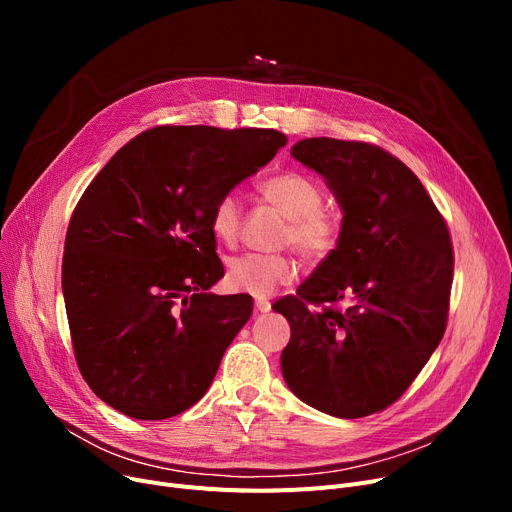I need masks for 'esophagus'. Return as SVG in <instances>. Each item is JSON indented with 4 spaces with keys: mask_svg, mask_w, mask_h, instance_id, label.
Returning <instances> with one entry per match:
<instances>
[{
    "mask_svg": "<svg viewBox=\"0 0 512 512\" xmlns=\"http://www.w3.org/2000/svg\"><path fill=\"white\" fill-rule=\"evenodd\" d=\"M270 309H272V303L267 299H257L255 301V311L257 313H270Z\"/></svg>",
    "mask_w": 512,
    "mask_h": 512,
    "instance_id": "esophagus-1",
    "label": "esophagus"
}]
</instances>
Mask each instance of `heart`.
I'll return each mask as SVG.
<instances>
[{
  "label": "heart",
  "instance_id": "b5f03b06",
  "mask_svg": "<svg viewBox=\"0 0 512 512\" xmlns=\"http://www.w3.org/2000/svg\"><path fill=\"white\" fill-rule=\"evenodd\" d=\"M261 195L276 205L286 218V245L297 247L309 257H321L334 249L340 220L324 207L321 186L299 172H282L267 178L259 186ZM240 201L236 193H224L213 203L209 213V228L215 240L224 247H234L240 234ZM299 276V265L288 255H245L228 265L226 280L232 290L265 299L280 286H288Z\"/></svg>",
  "mask_w": 512,
  "mask_h": 512
}]
</instances>
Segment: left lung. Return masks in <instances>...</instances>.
I'll use <instances>...</instances> for the list:
<instances>
[{
    "instance_id": "left-lung-1",
    "label": "left lung",
    "mask_w": 512,
    "mask_h": 512,
    "mask_svg": "<svg viewBox=\"0 0 512 512\" xmlns=\"http://www.w3.org/2000/svg\"><path fill=\"white\" fill-rule=\"evenodd\" d=\"M290 155L324 176L342 228L297 297L274 305L290 324L284 382L321 413L367 417L402 396L444 336L448 228L419 178L380 147L319 137ZM340 300L344 312L308 309Z\"/></svg>"
}]
</instances>
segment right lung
<instances>
[{
	"mask_svg": "<svg viewBox=\"0 0 512 512\" xmlns=\"http://www.w3.org/2000/svg\"><path fill=\"white\" fill-rule=\"evenodd\" d=\"M278 130L157 126L126 143L80 197L62 290L80 373L116 411L157 421L207 392L253 313L224 276L213 203L270 164Z\"/></svg>",
	"mask_w": 512,
	"mask_h": 512,
	"instance_id": "right-lung-1",
	"label": "right lung"
}]
</instances>
